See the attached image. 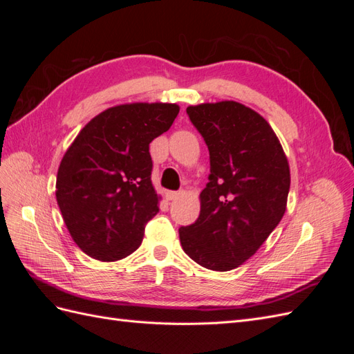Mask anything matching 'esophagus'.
<instances>
[{
  "instance_id": "1",
  "label": "esophagus",
  "mask_w": 354,
  "mask_h": 354,
  "mask_svg": "<svg viewBox=\"0 0 354 354\" xmlns=\"http://www.w3.org/2000/svg\"><path fill=\"white\" fill-rule=\"evenodd\" d=\"M180 192H167V201H176L180 198Z\"/></svg>"
}]
</instances>
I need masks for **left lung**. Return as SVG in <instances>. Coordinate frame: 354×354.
<instances>
[{
	"mask_svg": "<svg viewBox=\"0 0 354 354\" xmlns=\"http://www.w3.org/2000/svg\"><path fill=\"white\" fill-rule=\"evenodd\" d=\"M209 151L211 174L198 220L180 227L183 251L216 272L236 269L282 220L291 185L288 158L270 124L239 102L186 109Z\"/></svg>",
	"mask_w": 354,
	"mask_h": 354,
	"instance_id": "1",
	"label": "left lung"
}]
</instances>
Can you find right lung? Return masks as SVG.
Masks as SVG:
<instances>
[{
    "label": "right lung",
    "instance_id": "obj_1",
    "mask_svg": "<svg viewBox=\"0 0 354 354\" xmlns=\"http://www.w3.org/2000/svg\"><path fill=\"white\" fill-rule=\"evenodd\" d=\"M177 103L134 102L95 115L63 155L56 199L73 242L99 261H116L142 245L159 212L149 145L168 131Z\"/></svg>",
    "mask_w": 354,
    "mask_h": 354
}]
</instances>
